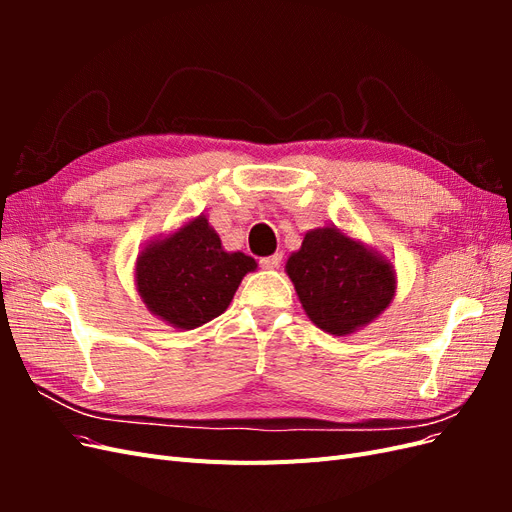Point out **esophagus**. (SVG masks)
<instances>
[{
	"instance_id": "1",
	"label": "esophagus",
	"mask_w": 512,
	"mask_h": 512,
	"mask_svg": "<svg viewBox=\"0 0 512 512\" xmlns=\"http://www.w3.org/2000/svg\"><path fill=\"white\" fill-rule=\"evenodd\" d=\"M280 265H282V254H273V256H267V258H260V267L262 269L273 271V269H280Z\"/></svg>"
}]
</instances>
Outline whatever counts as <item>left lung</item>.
I'll return each instance as SVG.
<instances>
[{"label": "left lung", "instance_id": "left-lung-1", "mask_svg": "<svg viewBox=\"0 0 512 512\" xmlns=\"http://www.w3.org/2000/svg\"><path fill=\"white\" fill-rule=\"evenodd\" d=\"M286 273L307 318L335 337L374 322L397 292L393 262L333 224L305 232Z\"/></svg>", "mask_w": 512, "mask_h": 512}]
</instances>
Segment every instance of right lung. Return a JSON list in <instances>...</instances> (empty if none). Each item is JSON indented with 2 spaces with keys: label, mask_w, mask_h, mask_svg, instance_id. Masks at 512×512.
<instances>
[{
  "label": "right lung",
  "mask_w": 512,
  "mask_h": 512,
  "mask_svg": "<svg viewBox=\"0 0 512 512\" xmlns=\"http://www.w3.org/2000/svg\"><path fill=\"white\" fill-rule=\"evenodd\" d=\"M258 262L226 252L205 213L147 241L136 256L134 286L153 316L192 331L224 314L247 273Z\"/></svg>",
  "instance_id": "add662e5"
}]
</instances>
